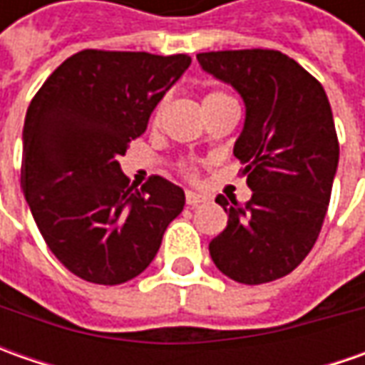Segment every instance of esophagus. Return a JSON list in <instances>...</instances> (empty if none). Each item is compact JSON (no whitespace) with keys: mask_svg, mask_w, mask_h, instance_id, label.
Returning a JSON list of instances; mask_svg holds the SVG:
<instances>
[{"mask_svg":"<svg viewBox=\"0 0 365 365\" xmlns=\"http://www.w3.org/2000/svg\"><path fill=\"white\" fill-rule=\"evenodd\" d=\"M207 201V197H203V195H199V192H187V205H199V203H205Z\"/></svg>","mask_w":365,"mask_h":365,"instance_id":"obj_1","label":"esophagus"}]
</instances>
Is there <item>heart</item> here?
<instances>
[{
  "label": "heart",
  "mask_w": 365,
  "mask_h": 365,
  "mask_svg": "<svg viewBox=\"0 0 365 365\" xmlns=\"http://www.w3.org/2000/svg\"><path fill=\"white\" fill-rule=\"evenodd\" d=\"M225 97H230V95H225L223 91H217V89H211V91H207V93H205V97H203V109H205V107L213 106V103H217V101H221V99H225ZM166 101H168V99L164 97L160 103H158V107L154 109V115H152L154 123L160 120L162 111H164V107H166ZM187 175H192V170H190V168H187Z\"/></svg>",
  "instance_id": "heart-1"
}]
</instances>
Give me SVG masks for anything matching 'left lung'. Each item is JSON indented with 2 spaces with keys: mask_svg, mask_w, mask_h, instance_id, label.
I'll use <instances>...</instances> for the list:
<instances>
[{
  "mask_svg": "<svg viewBox=\"0 0 365 365\" xmlns=\"http://www.w3.org/2000/svg\"><path fill=\"white\" fill-rule=\"evenodd\" d=\"M197 61L244 97V132L233 154L252 189L245 205L215 199L227 225L209 254L235 282H272L307 258L329 207L339 142L327 93L278 50L201 52Z\"/></svg>",
  "mask_w": 365,
  "mask_h": 365,
  "instance_id": "1",
  "label": "left lung"
}]
</instances>
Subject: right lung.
Here are the masks:
<instances>
[{"instance_id": "add662e5", "label": "right lung", "mask_w": 365, "mask_h": 365, "mask_svg": "<svg viewBox=\"0 0 365 365\" xmlns=\"http://www.w3.org/2000/svg\"><path fill=\"white\" fill-rule=\"evenodd\" d=\"M189 64V54L81 50L30 101L21 190L50 252L87 282L144 272L185 207V190L162 176L135 189L118 158Z\"/></svg>"}]
</instances>
